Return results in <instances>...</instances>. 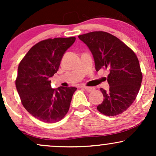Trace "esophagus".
Here are the masks:
<instances>
[{"label": "esophagus", "mask_w": 156, "mask_h": 156, "mask_svg": "<svg viewBox=\"0 0 156 156\" xmlns=\"http://www.w3.org/2000/svg\"><path fill=\"white\" fill-rule=\"evenodd\" d=\"M83 89H85L88 92H92L94 90V87H86V86H83Z\"/></svg>", "instance_id": "34e87169"}]
</instances>
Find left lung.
I'll return each mask as SVG.
<instances>
[{
	"label": "left lung",
	"instance_id": "left-lung-1",
	"mask_svg": "<svg viewBox=\"0 0 156 156\" xmlns=\"http://www.w3.org/2000/svg\"><path fill=\"white\" fill-rule=\"evenodd\" d=\"M94 57L95 69H108L109 90L101 88L103 103L97 109L104 115L117 116L126 111L135 101L142 80L136 55L115 36L105 31L79 35Z\"/></svg>",
	"mask_w": 156,
	"mask_h": 156
}]
</instances>
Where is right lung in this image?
I'll return each mask as SVG.
<instances>
[{"instance_id":"add662e5","label":"right lung","mask_w":156,"mask_h":156,"mask_svg":"<svg viewBox=\"0 0 156 156\" xmlns=\"http://www.w3.org/2000/svg\"><path fill=\"white\" fill-rule=\"evenodd\" d=\"M75 41L74 37L40 41L20 62L16 88L24 108L39 120L56 122L69 111L77 88L53 89L50 78L57 73L64 53Z\"/></svg>"}]
</instances>
